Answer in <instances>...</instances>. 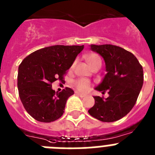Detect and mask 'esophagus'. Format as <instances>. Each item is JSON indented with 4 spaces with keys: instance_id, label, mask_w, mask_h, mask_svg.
I'll use <instances>...</instances> for the list:
<instances>
[{
    "instance_id": "1",
    "label": "esophagus",
    "mask_w": 155,
    "mask_h": 155,
    "mask_svg": "<svg viewBox=\"0 0 155 155\" xmlns=\"http://www.w3.org/2000/svg\"><path fill=\"white\" fill-rule=\"evenodd\" d=\"M77 95H78L79 97H84L86 96V94H82V93H80V92H77Z\"/></svg>"
}]
</instances>
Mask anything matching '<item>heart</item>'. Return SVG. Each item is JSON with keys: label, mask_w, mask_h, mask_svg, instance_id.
I'll list each match as a JSON object with an SVG mask.
<instances>
[{"label": "heart", "mask_w": 155, "mask_h": 155, "mask_svg": "<svg viewBox=\"0 0 155 155\" xmlns=\"http://www.w3.org/2000/svg\"><path fill=\"white\" fill-rule=\"evenodd\" d=\"M85 60L87 62L89 66L94 69L96 67L101 66V60L100 57L94 53H90L85 56ZM76 87L81 91H87L91 87V83L87 79H79L74 82Z\"/></svg>", "instance_id": "b5f03b06"}]
</instances>
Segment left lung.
Instances as JSON below:
<instances>
[{
	"label": "left lung",
	"instance_id": "8db88e82",
	"mask_svg": "<svg viewBox=\"0 0 155 155\" xmlns=\"http://www.w3.org/2000/svg\"><path fill=\"white\" fill-rule=\"evenodd\" d=\"M91 50L105 62L107 74L95 90L107 91V98L94 96V105L88 110L92 117L103 122H114L127 115L135 104L143 82L142 66L136 57L120 47L91 45Z\"/></svg>",
	"mask_w": 155,
	"mask_h": 155
}]
</instances>
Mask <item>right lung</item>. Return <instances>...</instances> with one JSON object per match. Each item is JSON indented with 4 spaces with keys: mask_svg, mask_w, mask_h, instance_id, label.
Returning <instances> with one entry per match:
<instances>
[{
    "mask_svg": "<svg viewBox=\"0 0 155 155\" xmlns=\"http://www.w3.org/2000/svg\"><path fill=\"white\" fill-rule=\"evenodd\" d=\"M83 49L84 45L47 47L31 53L19 65V97L25 110L35 120L49 123L61 117L74 91L66 87L56 93L52 83L63 81L67 70Z\"/></svg>",
    "mask_w": 155,
    "mask_h": 155,
    "instance_id": "obj_1",
    "label": "right lung"
}]
</instances>
